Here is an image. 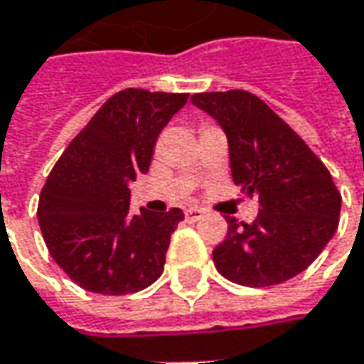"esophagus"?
I'll return each mask as SVG.
<instances>
[{
    "label": "esophagus",
    "mask_w": 364,
    "mask_h": 364,
    "mask_svg": "<svg viewBox=\"0 0 364 364\" xmlns=\"http://www.w3.org/2000/svg\"><path fill=\"white\" fill-rule=\"evenodd\" d=\"M201 218H203V209H199V207H187L185 209V220L189 221V223H195Z\"/></svg>",
    "instance_id": "1"
}]
</instances>
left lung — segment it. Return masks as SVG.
Returning <instances> with one entry per match:
<instances>
[{
    "mask_svg": "<svg viewBox=\"0 0 364 364\" xmlns=\"http://www.w3.org/2000/svg\"><path fill=\"white\" fill-rule=\"evenodd\" d=\"M191 102L218 120L230 144L233 183L259 203L250 225L228 218V237L213 250L218 272L252 288L298 276L338 228L341 193L328 169L252 92H203Z\"/></svg>",
    "mask_w": 364,
    "mask_h": 364,
    "instance_id": "8db88e82",
    "label": "left lung"
}]
</instances>
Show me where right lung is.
<instances>
[{
    "label": "right lung",
    "mask_w": 364,
    "mask_h": 364,
    "mask_svg": "<svg viewBox=\"0 0 364 364\" xmlns=\"http://www.w3.org/2000/svg\"><path fill=\"white\" fill-rule=\"evenodd\" d=\"M187 96L141 88L110 96L50 173L38 203L40 230L50 256L84 290L132 294L163 274L183 211L132 215L129 183L149 171L159 132Z\"/></svg>",
    "instance_id": "right-lung-1"
}]
</instances>
